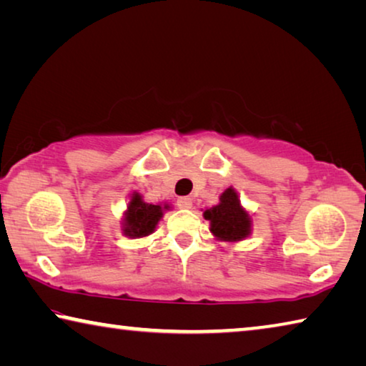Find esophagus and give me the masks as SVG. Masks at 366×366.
Listing matches in <instances>:
<instances>
[{"label":"esophagus","instance_id":"esophagus-1","mask_svg":"<svg viewBox=\"0 0 366 366\" xmlns=\"http://www.w3.org/2000/svg\"><path fill=\"white\" fill-rule=\"evenodd\" d=\"M177 207L181 209H190L192 208V200L187 197H181L177 198Z\"/></svg>","mask_w":366,"mask_h":366}]
</instances>
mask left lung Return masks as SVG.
<instances>
[{
    "label": "left lung",
    "instance_id": "left-lung-1",
    "mask_svg": "<svg viewBox=\"0 0 366 366\" xmlns=\"http://www.w3.org/2000/svg\"><path fill=\"white\" fill-rule=\"evenodd\" d=\"M203 218L209 221V232L219 242L235 244L252 234V214L242 207L234 187L222 192L218 205L205 209Z\"/></svg>",
    "mask_w": 366,
    "mask_h": 366
}]
</instances>
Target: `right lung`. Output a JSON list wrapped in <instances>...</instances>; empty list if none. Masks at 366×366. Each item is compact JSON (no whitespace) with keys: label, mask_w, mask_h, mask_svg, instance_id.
Wrapping results in <instances>:
<instances>
[{"label":"right lung","mask_w":366,"mask_h":366,"mask_svg":"<svg viewBox=\"0 0 366 366\" xmlns=\"http://www.w3.org/2000/svg\"><path fill=\"white\" fill-rule=\"evenodd\" d=\"M169 203H152L144 202L139 192L129 195V203L121 219V231L129 239H142L157 231L158 222L166 212H169Z\"/></svg>","instance_id":"right-lung-1"}]
</instances>
